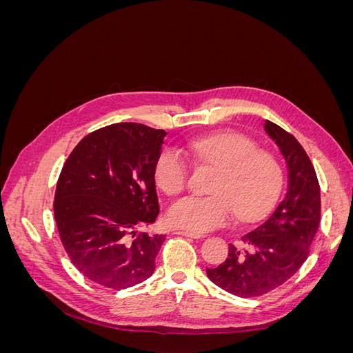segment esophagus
<instances>
[{
    "mask_svg": "<svg viewBox=\"0 0 353 353\" xmlns=\"http://www.w3.org/2000/svg\"><path fill=\"white\" fill-rule=\"evenodd\" d=\"M175 234H178V236H185V237H191V239H201L203 236L199 232H193V231H188V230H179V231H175Z\"/></svg>",
    "mask_w": 353,
    "mask_h": 353,
    "instance_id": "obj_1",
    "label": "esophagus"
}]
</instances>
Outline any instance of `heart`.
Masks as SVG:
<instances>
[{"label": "heart", "instance_id": "b5f03b06", "mask_svg": "<svg viewBox=\"0 0 353 353\" xmlns=\"http://www.w3.org/2000/svg\"><path fill=\"white\" fill-rule=\"evenodd\" d=\"M196 159L218 166L213 196L190 194L178 199L168 210L174 227L205 232L227 223L232 209L241 219L261 216L280 194L283 168L279 157L258 148L250 137L236 131L200 135L187 141ZM190 168L175 147H163L154 163V179L166 194H176L187 185Z\"/></svg>", "mask_w": 353, "mask_h": 353}]
</instances>
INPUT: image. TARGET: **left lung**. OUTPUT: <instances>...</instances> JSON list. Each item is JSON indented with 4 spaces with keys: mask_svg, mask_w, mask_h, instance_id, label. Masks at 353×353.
<instances>
[{
    "mask_svg": "<svg viewBox=\"0 0 353 353\" xmlns=\"http://www.w3.org/2000/svg\"><path fill=\"white\" fill-rule=\"evenodd\" d=\"M265 130L279 144L288 166V191L279 208L256 230L244 234L239 245L208 276L239 297L262 296L284 284L306 261L321 219V190L315 168L296 138L266 121Z\"/></svg>",
    "mask_w": 353,
    "mask_h": 353,
    "instance_id": "obj_1",
    "label": "left lung"
}]
</instances>
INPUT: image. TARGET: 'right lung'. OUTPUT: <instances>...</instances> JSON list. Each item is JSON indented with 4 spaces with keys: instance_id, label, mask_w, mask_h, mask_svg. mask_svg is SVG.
Returning <instances> with one entry per match:
<instances>
[{
    "instance_id": "add662e5",
    "label": "right lung",
    "mask_w": 353,
    "mask_h": 353,
    "mask_svg": "<svg viewBox=\"0 0 353 353\" xmlns=\"http://www.w3.org/2000/svg\"><path fill=\"white\" fill-rule=\"evenodd\" d=\"M166 132L134 122L85 135L57 181L54 219L70 262L112 290L135 285L154 271L163 234L137 231L159 215L154 163Z\"/></svg>"
}]
</instances>
